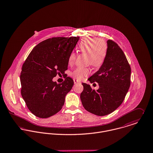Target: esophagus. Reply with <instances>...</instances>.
<instances>
[{
	"label": "esophagus",
	"instance_id": "obj_1",
	"mask_svg": "<svg viewBox=\"0 0 153 153\" xmlns=\"http://www.w3.org/2000/svg\"><path fill=\"white\" fill-rule=\"evenodd\" d=\"M80 83V82L78 80H76L74 79V84H77V83Z\"/></svg>",
	"mask_w": 153,
	"mask_h": 153
}]
</instances>
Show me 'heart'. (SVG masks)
<instances>
[{
	"mask_svg": "<svg viewBox=\"0 0 153 153\" xmlns=\"http://www.w3.org/2000/svg\"><path fill=\"white\" fill-rule=\"evenodd\" d=\"M79 48L81 52L88 54V63L95 67L100 66L103 63L108 49L107 44L104 40L93 37L83 39L80 42ZM76 59V54L74 52L71 53L68 57V64L70 65H73ZM90 73V70L89 68H77L73 71L71 76L78 80H82Z\"/></svg>",
	"mask_w": 153,
	"mask_h": 153,
	"instance_id": "b5f03b06",
	"label": "heart"
}]
</instances>
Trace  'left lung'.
Listing matches in <instances>:
<instances>
[{"label":"left lung","instance_id":"obj_1","mask_svg":"<svg viewBox=\"0 0 153 153\" xmlns=\"http://www.w3.org/2000/svg\"><path fill=\"white\" fill-rule=\"evenodd\" d=\"M107 53L99 70L88 80L97 82L99 88L95 91L83 83L80 99L85 109L97 116H103L116 110L123 102L130 85L131 68L127 58L119 46L108 40ZM95 84V83H94Z\"/></svg>","mask_w":153,"mask_h":153}]
</instances>
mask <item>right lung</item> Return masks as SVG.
Masks as SVG:
<instances>
[{
	"label": "right lung",
	"mask_w": 153,
	"mask_h": 153,
	"mask_svg": "<svg viewBox=\"0 0 153 153\" xmlns=\"http://www.w3.org/2000/svg\"><path fill=\"white\" fill-rule=\"evenodd\" d=\"M79 40V37L45 40L34 47L23 63L20 77L21 94L36 117L48 118L63 106L73 80L66 75L65 81L58 84L53 79L57 74L65 76L69 55Z\"/></svg>",
	"instance_id": "right-lung-1"
}]
</instances>
